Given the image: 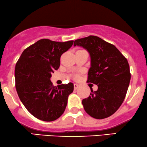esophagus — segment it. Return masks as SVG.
<instances>
[{
  "label": "esophagus",
  "instance_id": "esophagus-1",
  "mask_svg": "<svg viewBox=\"0 0 147 147\" xmlns=\"http://www.w3.org/2000/svg\"><path fill=\"white\" fill-rule=\"evenodd\" d=\"M79 85L77 84V83H75V84H74V89H75V90H77V89L79 88Z\"/></svg>",
  "mask_w": 147,
  "mask_h": 147
}]
</instances>
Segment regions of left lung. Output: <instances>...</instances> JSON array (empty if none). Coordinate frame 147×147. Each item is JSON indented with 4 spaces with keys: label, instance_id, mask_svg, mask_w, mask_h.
Segmentation results:
<instances>
[{
    "label": "left lung",
    "instance_id": "1",
    "mask_svg": "<svg viewBox=\"0 0 147 147\" xmlns=\"http://www.w3.org/2000/svg\"><path fill=\"white\" fill-rule=\"evenodd\" d=\"M74 46L86 49L90 56L88 80L97 91L82 100L85 112L102 119L116 112L123 103L131 79L127 59L112 44L96 36L75 40Z\"/></svg>",
    "mask_w": 147,
    "mask_h": 147
}]
</instances>
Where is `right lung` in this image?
Returning a JSON list of instances; mask_svg holds the SVG:
<instances>
[{
    "mask_svg": "<svg viewBox=\"0 0 147 147\" xmlns=\"http://www.w3.org/2000/svg\"><path fill=\"white\" fill-rule=\"evenodd\" d=\"M73 40L40 39L22 52L16 65V87L20 100L33 116L44 121L58 119L64 112L73 83L53 86L51 73L60 67V57Z\"/></svg>",
    "mask_w": 147,
    "mask_h": 147,
    "instance_id": "right-lung-1",
    "label": "right lung"
}]
</instances>
